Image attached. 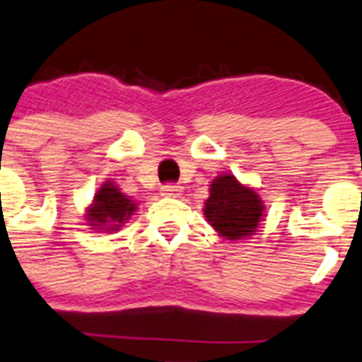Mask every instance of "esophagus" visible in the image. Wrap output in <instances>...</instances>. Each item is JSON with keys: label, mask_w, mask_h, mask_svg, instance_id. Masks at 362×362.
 <instances>
[{"label": "esophagus", "mask_w": 362, "mask_h": 362, "mask_svg": "<svg viewBox=\"0 0 362 362\" xmlns=\"http://www.w3.org/2000/svg\"><path fill=\"white\" fill-rule=\"evenodd\" d=\"M160 192H163V196L166 197H179L181 196V187L175 183H166L160 187Z\"/></svg>", "instance_id": "34e87169"}]
</instances>
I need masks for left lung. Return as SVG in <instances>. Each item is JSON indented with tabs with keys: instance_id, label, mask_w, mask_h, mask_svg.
<instances>
[{
	"instance_id": "left-lung-1",
	"label": "left lung",
	"mask_w": 362,
	"mask_h": 362,
	"mask_svg": "<svg viewBox=\"0 0 362 362\" xmlns=\"http://www.w3.org/2000/svg\"><path fill=\"white\" fill-rule=\"evenodd\" d=\"M260 196L249 187H243L230 174L219 175L211 185V197L205 202L209 223L227 240L251 236L262 221Z\"/></svg>"
}]
</instances>
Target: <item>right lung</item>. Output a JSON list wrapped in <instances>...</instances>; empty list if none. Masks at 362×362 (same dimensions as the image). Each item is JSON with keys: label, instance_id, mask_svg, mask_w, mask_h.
Instances as JSON below:
<instances>
[{"label": "right lung", "instance_id": "right-lung-1", "mask_svg": "<svg viewBox=\"0 0 362 362\" xmlns=\"http://www.w3.org/2000/svg\"><path fill=\"white\" fill-rule=\"evenodd\" d=\"M135 209H137V203L132 202L111 183H104L100 190L95 194L93 205L89 206V225L95 228H107V230L115 228L117 230V227L126 223V219L134 214Z\"/></svg>", "mask_w": 362, "mask_h": 362}]
</instances>
